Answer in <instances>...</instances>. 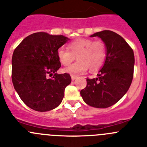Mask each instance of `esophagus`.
<instances>
[{"label": "esophagus", "instance_id": "esophagus-1", "mask_svg": "<svg viewBox=\"0 0 147 147\" xmlns=\"http://www.w3.org/2000/svg\"><path fill=\"white\" fill-rule=\"evenodd\" d=\"M71 80H73V81H74V80H75L76 79V77H77V76H76V75H71Z\"/></svg>", "mask_w": 147, "mask_h": 147}]
</instances>
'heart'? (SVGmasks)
I'll list each match as a JSON object with an SVG mask.
<instances>
[{
    "label": "heart",
    "mask_w": 147,
    "mask_h": 147,
    "mask_svg": "<svg viewBox=\"0 0 147 147\" xmlns=\"http://www.w3.org/2000/svg\"><path fill=\"white\" fill-rule=\"evenodd\" d=\"M67 48L60 47L57 57L64 66H67L76 58L78 61L64 71L71 74H84L88 67L92 71L99 69L107 58V46L102 40L80 38L67 44Z\"/></svg>",
    "instance_id": "1"
}]
</instances>
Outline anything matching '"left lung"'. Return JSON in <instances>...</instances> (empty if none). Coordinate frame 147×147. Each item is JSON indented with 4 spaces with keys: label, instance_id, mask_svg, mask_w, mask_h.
Returning <instances> with one entry per match:
<instances>
[{
    "label": "left lung",
    "instance_id": "obj_1",
    "mask_svg": "<svg viewBox=\"0 0 147 147\" xmlns=\"http://www.w3.org/2000/svg\"><path fill=\"white\" fill-rule=\"evenodd\" d=\"M98 37L107 46V58L98 77L87 78L80 91L84 102L91 107L107 108L118 102L130 87L134 72L133 50L121 36L104 30L90 37Z\"/></svg>",
    "mask_w": 147,
    "mask_h": 147
}]
</instances>
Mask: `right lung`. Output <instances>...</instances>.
Wrapping results in <instances>:
<instances>
[{"label":"right lung","instance_id":"1","mask_svg":"<svg viewBox=\"0 0 147 147\" xmlns=\"http://www.w3.org/2000/svg\"><path fill=\"white\" fill-rule=\"evenodd\" d=\"M68 40L63 35L37 32L28 35L13 52L11 80L15 90L32 110L45 112L62 102L71 82L69 74H57V50ZM53 75V77L47 76Z\"/></svg>","mask_w":147,"mask_h":147}]
</instances>
